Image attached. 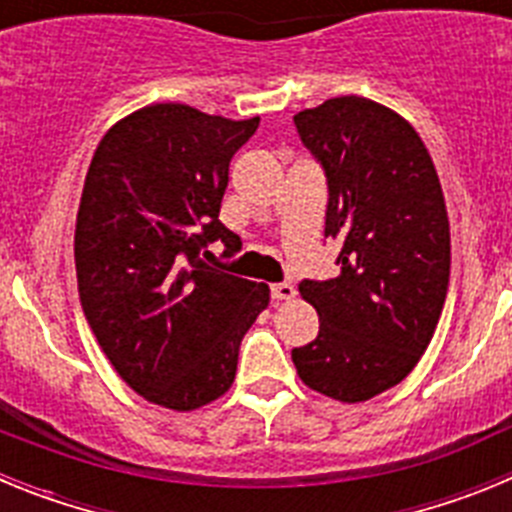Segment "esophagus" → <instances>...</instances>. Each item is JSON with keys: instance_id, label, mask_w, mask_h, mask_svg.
<instances>
[{"instance_id": "esophagus-1", "label": "esophagus", "mask_w": 512, "mask_h": 512, "mask_svg": "<svg viewBox=\"0 0 512 512\" xmlns=\"http://www.w3.org/2000/svg\"><path fill=\"white\" fill-rule=\"evenodd\" d=\"M297 295L295 284L289 282H282V284H274L271 287V297H274V302H282V300H292V297Z\"/></svg>"}]
</instances>
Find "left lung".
<instances>
[{"label":"left lung","mask_w":512,"mask_h":512,"mask_svg":"<svg viewBox=\"0 0 512 512\" xmlns=\"http://www.w3.org/2000/svg\"><path fill=\"white\" fill-rule=\"evenodd\" d=\"M328 176L325 235L341 274L300 284L318 338L292 351L302 382L364 402L408 377L436 333L451 269V230L431 153L402 115L366 97H333L295 115Z\"/></svg>","instance_id":"1"}]
</instances>
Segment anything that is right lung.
Wrapping results in <instances>:
<instances>
[{"label":"right lung","instance_id":"right-lung-1","mask_svg":"<svg viewBox=\"0 0 512 512\" xmlns=\"http://www.w3.org/2000/svg\"><path fill=\"white\" fill-rule=\"evenodd\" d=\"M259 117L228 120L189 104H148L112 125L76 212L79 297L104 356L128 387L189 413L230 390L246 330L269 287L200 259L238 251L220 215L230 158Z\"/></svg>","mask_w":512,"mask_h":512}]
</instances>
